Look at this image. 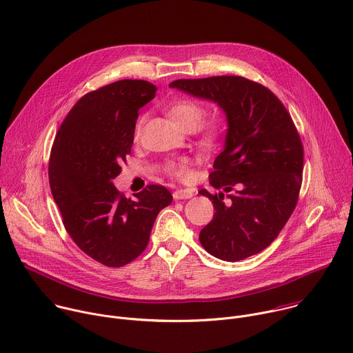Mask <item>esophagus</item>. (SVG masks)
Instances as JSON below:
<instances>
[{
  "label": "esophagus",
  "instance_id": "34e87169",
  "mask_svg": "<svg viewBox=\"0 0 353 353\" xmlns=\"http://www.w3.org/2000/svg\"><path fill=\"white\" fill-rule=\"evenodd\" d=\"M194 195V190L192 188H179L173 192V198L174 199H188Z\"/></svg>",
  "mask_w": 353,
  "mask_h": 353
}]
</instances>
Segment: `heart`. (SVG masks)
I'll return each instance as SVG.
<instances>
[{
	"instance_id": "b5f03b06",
	"label": "heart",
	"mask_w": 353,
	"mask_h": 353,
	"mask_svg": "<svg viewBox=\"0 0 353 353\" xmlns=\"http://www.w3.org/2000/svg\"><path fill=\"white\" fill-rule=\"evenodd\" d=\"M169 117L184 131H192L204 117V109L192 99H179L168 106ZM142 120L137 123L135 137L139 135ZM222 137V123L219 120H210L198 128V139L205 146H214ZM169 172L179 179H188V162L179 161L169 165Z\"/></svg>"
}]
</instances>
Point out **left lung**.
<instances>
[{"label": "left lung", "instance_id": "1", "mask_svg": "<svg viewBox=\"0 0 353 353\" xmlns=\"http://www.w3.org/2000/svg\"><path fill=\"white\" fill-rule=\"evenodd\" d=\"M169 86L211 100L228 121L210 174L211 185L222 191H199L215 210L199 232L201 244L230 263L260 253L290 218L301 185L303 145L290 114L270 89L243 77L177 79Z\"/></svg>", "mask_w": 353, "mask_h": 353}]
</instances>
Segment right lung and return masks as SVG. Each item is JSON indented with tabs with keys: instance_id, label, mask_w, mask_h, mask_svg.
Masks as SVG:
<instances>
[{
	"instance_id": "add662e5",
	"label": "right lung",
	"mask_w": 353,
	"mask_h": 353,
	"mask_svg": "<svg viewBox=\"0 0 353 353\" xmlns=\"http://www.w3.org/2000/svg\"><path fill=\"white\" fill-rule=\"evenodd\" d=\"M157 89L142 79H123L86 93L52 148L48 180L65 230L106 267H123L142 253L158 214L173 199L163 185L149 184L128 199L113 184L131 154L138 110Z\"/></svg>"
}]
</instances>
